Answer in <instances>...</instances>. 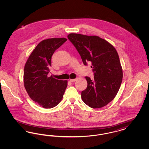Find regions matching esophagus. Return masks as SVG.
Returning a JSON list of instances; mask_svg holds the SVG:
<instances>
[{"mask_svg": "<svg viewBox=\"0 0 149 149\" xmlns=\"http://www.w3.org/2000/svg\"><path fill=\"white\" fill-rule=\"evenodd\" d=\"M77 80V79H70V82H74V81H75Z\"/></svg>", "mask_w": 149, "mask_h": 149, "instance_id": "34e87169", "label": "esophagus"}]
</instances>
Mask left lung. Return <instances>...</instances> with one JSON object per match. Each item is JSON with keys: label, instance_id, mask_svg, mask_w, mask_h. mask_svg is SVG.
Returning <instances> with one entry per match:
<instances>
[{"label": "left lung", "instance_id": "left-lung-1", "mask_svg": "<svg viewBox=\"0 0 149 149\" xmlns=\"http://www.w3.org/2000/svg\"><path fill=\"white\" fill-rule=\"evenodd\" d=\"M68 39L79 53L83 63L92 64L94 79L85 77L88 86L81 92L86 105L99 108L115 98L122 81L123 72L118 54L109 42L97 36L70 33Z\"/></svg>", "mask_w": 149, "mask_h": 149}]
</instances>
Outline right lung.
<instances>
[{"instance_id": "1", "label": "right lung", "mask_w": 149, "mask_h": 149, "mask_svg": "<svg viewBox=\"0 0 149 149\" xmlns=\"http://www.w3.org/2000/svg\"><path fill=\"white\" fill-rule=\"evenodd\" d=\"M67 39L52 38L39 43L25 64L23 74L24 88L31 99L44 108L56 106L63 99L67 80L48 76L51 57Z\"/></svg>"}]
</instances>
